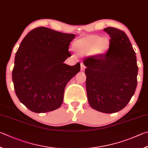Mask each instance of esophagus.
<instances>
[{
  "instance_id": "34e87169",
  "label": "esophagus",
  "mask_w": 148,
  "mask_h": 148,
  "mask_svg": "<svg viewBox=\"0 0 148 148\" xmlns=\"http://www.w3.org/2000/svg\"><path fill=\"white\" fill-rule=\"evenodd\" d=\"M84 69H85V66H84V64L82 62V63L81 64V71H84Z\"/></svg>"
}]
</instances>
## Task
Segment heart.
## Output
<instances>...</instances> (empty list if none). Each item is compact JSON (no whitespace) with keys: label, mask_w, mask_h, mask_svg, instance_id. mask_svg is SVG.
<instances>
[{"label":"heart","mask_w":148,"mask_h":148,"mask_svg":"<svg viewBox=\"0 0 148 148\" xmlns=\"http://www.w3.org/2000/svg\"><path fill=\"white\" fill-rule=\"evenodd\" d=\"M110 41L107 38H101L97 35H89L77 40L75 47L82 55H103L110 47Z\"/></svg>","instance_id":"b5f03b06"}]
</instances>
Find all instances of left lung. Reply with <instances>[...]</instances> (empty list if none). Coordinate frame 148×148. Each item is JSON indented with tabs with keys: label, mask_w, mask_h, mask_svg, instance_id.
<instances>
[{
	"label": "left lung",
	"mask_w": 148,
	"mask_h": 148,
	"mask_svg": "<svg viewBox=\"0 0 148 148\" xmlns=\"http://www.w3.org/2000/svg\"><path fill=\"white\" fill-rule=\"evenodd\" d=\"M110 35V47L103 55L86 57V88L89 104L104 113H114L125 107L137 86L136 53L123 31L104 28Z\"/></svg>",
	"instance_id": "1"
}]
</instances>
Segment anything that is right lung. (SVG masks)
<instances>
[{
    "instance_id": "obj_1",
    "label": "right lung",
    "mask_w": 148,
    "mask_h": 148,
    "mask_svg": "<svg viewBox=\"0 0 148 148\" xmlns=\"http://www.w3.org/2000/svg\"><path fill=\"white\" fill-rule=\"evenodd\" d=\"M75 35L40 27L30 31L15 54L12 80L18 99L36 113L60 107L66 84L81 64L64 62L71 56L69 46Z\"/></svg>"
}]
</instances>
